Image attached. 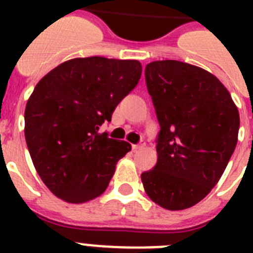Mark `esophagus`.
I'll return each instance as SVG.
<instances>
[{"instance_id": "esophagus-1", "label": "esophagus", "mask_w": 253, "mask_h": 253, "mask_svg": "<svg viewBox=\"0 0 253 253\" xmlns=\"http://www.w3.org/2000/svg\"><path fill=\"white\" fill-rule=\"evenodd\" d=\"M143 146H144V142L140 140V142L136 143V144H132V150H139V148H142Z\"/></svg>"}]
</instances>
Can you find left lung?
<instances>
[{
  "instance_id": "8db88e82",
  "label": "left lung",
  "mask_w": 253,
  "mask_h": 253,
  "mask_svg": "<svg viewBox=\"0 0 253 253\" xmlns=\"http://www.w3.org/2000/svg\"><path fill=\"white\" fill-rule=\"evenodd\" d=\"M144 75L160 131L158 163L142 173L143 186L162 208H192L211 192L234 154L239 111L224 85L196 65L152 61Z\"/></svg>"
}]
</instances>
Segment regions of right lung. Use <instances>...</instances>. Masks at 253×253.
I'll use <instances>...</instances> for the list:
<instances>
[{
  "mask_svg": "<svg viewBox=\"0 0 253 253\" xmlns=\"http://www.w3.org/2000/svg\"><path fill=\"white\" fill-rule=\"evenodd\" d=\"M142 75L138 60L79 57L57 65L37 84L25 110V136L45 186L71 204L106 190L131 144L99 127Z\"/></svg>",
  "mask_w": 253,
  "mask_h": 253,
  "instance_id": "add662e5",
  "label": "right lung"
}]
</instances>
